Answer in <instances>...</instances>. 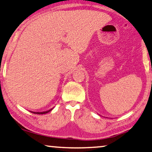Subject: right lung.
Wrapping results in <instances>:
<instances>
[{
	"mask_svg": "<svg viewBox=\"0 0 152 152\" xmlns=\"http://www.w3.org/2000/svg\"><path fill=\"white\" fill-rule=\"evenodd\" d=\"M53 109V108H51V109L50 110H47V111H45V112H32V113H34V114H47V113H48V112H50V111H51Z\"/></svg>",
	"mask_w": 152,
	"mask_h": 152,
	"instance_id": "1",
	"label": "right lung"
}]
</instances>
